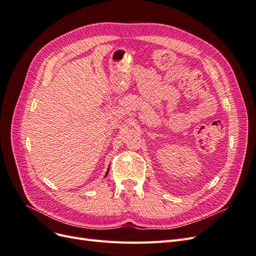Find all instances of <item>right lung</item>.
Returning a JSON list of instances; mask_svg holds the SVG:
<instances>
[{"label":"right lung","mask_w":256,"mask_h":256,"mask_svg":"<svg viewBox=\"0 0 256 256\" xmlns=\"http://www.w3.org/2000/svg\"><path fill=\"white\" fill-rule=\"evenodd\" d=\"M109 168H110V166H109V168H108V171H106V176H104V177H106V175H108V173H109Z\"/></svg>","instance_id":"right-lung-1"}]
</instances>
